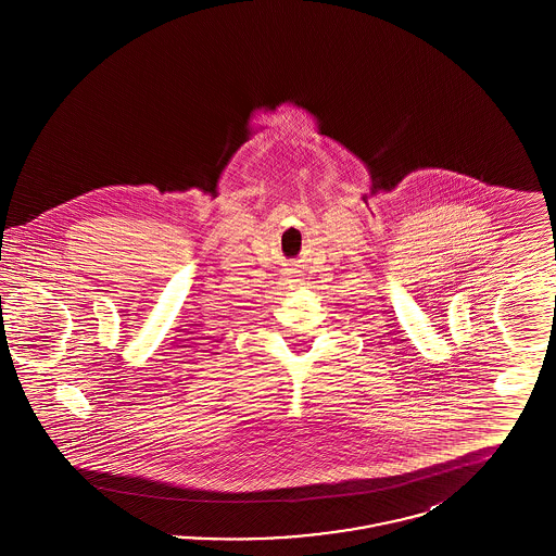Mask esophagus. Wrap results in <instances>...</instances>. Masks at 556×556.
Instances as JSON below:
<instances>
[{
	"label": "esophagus",
	"instance_id": "obj_1",
	"mask_svg": "<svg viewBox=\"0 0 556 556\" xmlns=\"http://www.w3.org/2000/svg\"><path fill=\"white\" fill-rule=\"evenodd\" d=\"M302 286V279L298 277V275H290V279H288V288L290 290H295V288H300Z\"/></svg>",
	"mask_w": 556,
	"mask_h": 556
}]
</instances>
